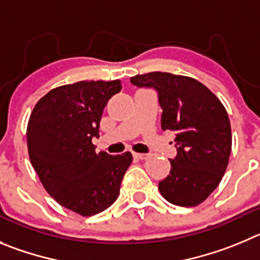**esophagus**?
I'll return each mask as SVG.
<instances>
[{"instance_id": "1", "label": "esophagus", "mask_w": 260, "mask_h": 260, "mask_svg": "<svg viewBox=\"0 0 260 260\" xmlns=\"http://www.w3.org/2000/svg\"><path fill=\"white\" fill-rule=\"evenodd\" d=\"M133 156H135L136 159H138V160H145V159H147V157H149V155H147V154H140V152H133Z\"/></svg>"}]
</instances>
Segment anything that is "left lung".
I'll list each match as a JSON object with an SVG mask.
<instances>
[{"label": "left lung", "instance_id": "left-lung-1", "mask_svg": "<svg viewBox=\"0 0 260 260\" xmlns=\"http://www.w3.org/2000/svg\"><path fill=\"white\" fill-rule=\"evenodd\" d=\"M131 83L156 89L161 129L177 133V156L169 176L159 182L160 193L174 205L196 207L218 187L229 166V114L208 87L190 77L152 72L132 77Z\"/></svg>", "mask_w": 260, "mask_h": 260}]
</instances>
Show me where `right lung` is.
<instances>
[{"label":"right lung","instance_id":"1","mask_svg":"<svg viewBox=\"0 0 260 260\" xmlns=\"http://www.w3.org/2000/svg\"><path fill=\"white\" fill-rule=\"evenodd\" d=\"M120 81H82L56 87L36 104L26 127L30 163L45 190L67 209L91 217L116 200L132 163L129 151H94L104 108Z\"/></svg>","mask_w":260,"mask_h":260}]
</instances>
